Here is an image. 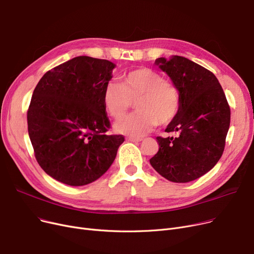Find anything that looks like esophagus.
<instances>
[{"label":"esophagus","mask_w":254,"mask_h":254,"mask_svg":"<svg viewBox=\"0 0 254 254\" xmlns=\"http://www.w3.org/2000/svg\"><path fill=\"white\" fill-rule=\"evenodd\" d=\"M127 140L129 142H133V143H138V142L143 141L142 138H132V137H128V138H127Z\"/></svg>","instance_id":"esophagus-1"}]
</instances>
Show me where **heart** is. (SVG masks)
Wrapping results in <instances>:
<instances>
[{
  "label": "heart",
  "mask_w": 254,
  "mask_h": 254,
  "mask_svg": "<svg viewBox=\"0 0 254 254\" xmlns=\"http://www.w3.org/2000/svg\"><path fill=\"white\" fill-rule=\"evenodd\" d=\"M103 104L108 114L120 120L134 103L137 111L115 125V130L132 138H141L157 125L172 123L178 115L182 96L176 84L147 67L133 69L122 81H109L103 90Z\"/></svg>",
  "instance_id": "1"
}]
</instances>
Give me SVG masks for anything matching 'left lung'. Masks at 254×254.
Masks as SVG:
<instances>
[{
    "label": "left lung",
    "mask_w": 254,
    "mask_h": 254,
    "mask_svg": "<svg viewBox=\"0 0 254 254\" xmlns=\"http://www.w3.org/2000/svg\"><path fill=\"white\" fill-rule=\"evenodd\" d=\"M155 63L180 89L182 105L165 128L178 136L157 137L159 150L150 163L166 180L188 183L208 173L222 157L230 106L217 78L203 66L182 56Z\"/></svg>",
    "instance_id": "8db88e82"
}]
</instances>
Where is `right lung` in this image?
Listing matches in <instances>:
<instances>
[{
    "instance_id": "obj_1",
    "label": "right lung",
    "mask_w": 254,
    "mask_h": 254,
    "mask_svg": "<svg viewBox=\"0 0 254 254\" xmlns=\"http://www.w3.org/2000/svg\"><path fill=\"white\" fill-rule=\"evenodd\" d=\"M115 64L78 56L47 71L33 91L27 127L44 172L69 186L88 185L104 175L116 157L123 134L111 127L103 90Z\"/></svg>"
}]
</instances>
